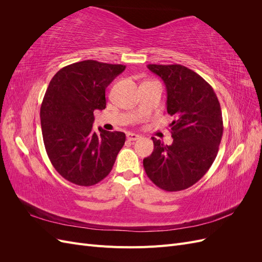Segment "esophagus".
Here are the masks:
<instances>
[{
	"mask_svg": "<svg viewBox=\"0 0 262 262\" xmlns=\"http://www.w3.org/2000/svg\"><path fill=\"white\" fill-rule=\"evenodd\" d=\"M141 137L139 136V134H134V133H128V134H126V139H128L129 141H137Z\"/></svg>",
	"mask_w": 262,
	"mask_h": 262,
	"instance_id": "esophagus-1",
	"label": "esophagus"
}]
</instances>
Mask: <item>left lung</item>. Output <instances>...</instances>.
<instances>
[{
  "label": "left lung",
  "mask_w": 262,
  "mask_h": 262,
  "mask_svg": "<svg viewBox=\"0 0 262 262\" xmlns=\"http://www.w3.org/2000/svg\"><path fill=\"white\" fill-rule=\"evenodd\" d=\"M167 90V113L173 139L164 145L152 138L154 150L143 160L147 177L165 191H180L207 172L219 152L223 118L212 86L194 71L180 64H148Z\"/></svg>",
  "instance_id": "obj_1"
}]
</instances>
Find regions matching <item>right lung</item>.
<instances>
[{"label": "right lung", "instance_id": "right-lung-1", "mask_svg": "<svg viewBox=\"0 0 262 262\" xmlns=\"http://www.w3.org/2000/svg\"><path fill=\"white\" fill-rule=\"evenodd\" d=\"M125 66L94 60L58 71L40 107L42 138L49 160L72 184L90 187L112 171L125 142L123 132L93 131L94 110L106 108L105 91Z\"/></svg>", "mask_w": 262, "mask_h": 262}]
</instances>
